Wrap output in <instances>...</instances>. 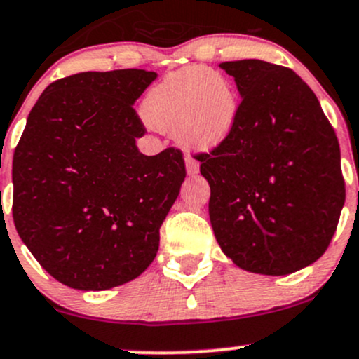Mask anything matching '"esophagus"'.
<instances>
[{
  "label": "esophagus",
  "mask_w": 359,
  "mask_h": 359,
  "mask_svg": "<svg viewBox=\"0 0 359 359\" xmlns=\"http://www.w3.org/2000/svg\"><path fill=\"white\" fill-rule=\"evenodd\" d=\"M198 161H195L194 157H187V172L188 175H196L198 172Z\"/></svg>",
  "instance_id": "esophagus-1"
}]
</instances>
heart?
I'll return each instance as SVG.
<instances>
[{
  "instance_id": "obj_1",
  "label": "heart",
  "mask_w": 359,
  "mask_h": 359,
  "mask_svg": "<svg viewBox=\"0 0 359 359\" xmlns=\"http://www.w3.org/2000/svg\"><path fill=\"white\" fill-rule=\"evenodd\" d=\"M142 111L154 128L175 132L183 147L210 152L233 133L240 99L224 75L190 67L169 73L150 88Z\"/></svg>"
}]
</instances>
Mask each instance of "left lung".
<instances>
[{
  "mask_svg": "<svg viewBox=\"0 0 359 359\" xmlns=\"http://www.w3.org/2000/svg\"><path fill=\"white\" fill-rule=\"evenodd\" d=\"M241 95L233 133L202 154L215 240L238 267L287 276L325 253L346 200L341 149L317 95L286 67L224 61Z\"/></svg>",
  "mask_w": 359,
  "mask_h": 359,
  "instance_id": "obj_1",
  "label": "left lung"
}]
</instances>
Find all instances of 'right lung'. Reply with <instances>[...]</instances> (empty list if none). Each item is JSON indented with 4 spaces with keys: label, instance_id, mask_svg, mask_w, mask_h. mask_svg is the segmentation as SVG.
I'll return each instance as SVG.
<instances>
[{
    "label": "right lung",
    "instance_id": "add662e5",
    "mask_svg": "<svg viewBox=\"0 0 359 359\" xmlns=\"http://www.w3.org/2000/svg\"><path fill=\"white\" fill-rule=\"evenodd\" d=\"M156 72H83L46 87L13 154V222L56 280L80 291L130 283L152 264L184 181L183 154L144 156L133 104Z\"/></svg>",
    "mask_w": 359,
    "mask_h": 359
}]
</instances>
